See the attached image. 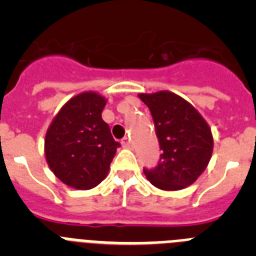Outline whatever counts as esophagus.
Returning a JSON list of instances; mask_svg holds the SVG:
<instances>
[{
  "label": "esophagus",
  "mask_w": 256,
  "mask_h": 256,
  "mask_svg": "<svg viewBox=\"0 0 256 256\" xmlns=\"http://www.w3.org/2000/svg\"><path fill=\"white\" fill-rule=\"evenodd\" d=\"M130 144H132V142H130V137H124V138L122 140V146H123V148H130Z\"/></svg>",
  "instance_id": "esophagus-1"
}]
</instances>
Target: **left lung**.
<instances>
[{
    "label": "left lung",
    "mask_w": 256,
    "mask_h": 256,
    "mask_svg": "<svg viewBox=\"0 0 256 256\" xmlns=\"http://www.w3.org/2000/svg\"><path fill=\"white\" fill-rule=\"evenodd\" d=\"M150 108L160 159L144 173L154 186L176 191L190 186L206 168L212 152L209 126L191 104L172 92L140 94Z\"/></svg>",
    "instance_id": "obj_1"
}]
</instances>
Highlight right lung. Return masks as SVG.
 <instances>
[{"label": "right lung", "mask_w": 256, "mask_h": 256, "mask_svg": "<svg viewBox=\"0 0 256 256\" xmlns=\"http://www.w3.org/2000/svg\"><path fill=\"white\" fill-rule=\"evenodd\" d=\"M105 97L84 92L68 101L50 126L44 140L48 166L65 184L96 187L108 174L120 144L112 138L101 112Z\"/></svg>", "instance_id": "obj_1"}]
</instances>
